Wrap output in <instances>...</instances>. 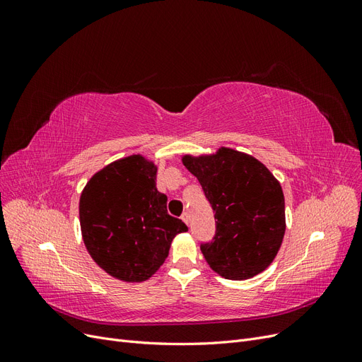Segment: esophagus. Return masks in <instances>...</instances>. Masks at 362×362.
<instances>
[{
    "mask_svg": "<svg viewBox=\"0 0 362 362\" xmlns=\"http://www.w3.org/2000/svg\"><path fill=\"white\" fill-rule=\"evenodd\" d=\"M181 218H182V221H184V223H190V214L189 213H184L182 216H181Z\"/></svg>",
    "mask_w": 362,
    "mask_h": 362,
    "instance_id": "1",
    "label": "esophagus"
}]
</instances>
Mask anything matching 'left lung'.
<instances>
[{
	"instance_id": "obj_1",
	"label": "left lung",
	"mask_w": 362,
	"mask_h": 362,
	"mask_svg": "<svg viewBox=\"0 0 362 362\" xmlns=\"http://www.w3.org/2000/svg\"><path fill=\"white\" fill-rule=\"evenodd\" d=\"M210 202L216 233L201 243L210 267L225 279L242 281L264 270L286 233L281 184L257 158L222 148L216 156L182 158Z\"/></svg>"
}]
</instances>
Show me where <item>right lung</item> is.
<instances>
[{"instance_id": "add662e5", "label": "right lung", "mask_w": 362, "mask_h": 362, "mask_svg": "<svg viewBox=\"0 0 362 362\" xmlns=\"http://www.w3.org/2000/svg\"><path fill=\"white\" fill-rule=\"evenodd\" d=\"M156 173L154 163L131 156L95 173L81 193L84 245L96 264L117 279L151 278L175 235L189 229L168 213V196L157 190Z\"/></svg>"}]
</instances>
